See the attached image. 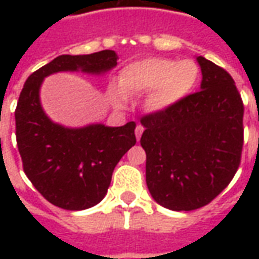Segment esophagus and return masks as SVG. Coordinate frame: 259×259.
Masks as SVG:
<instances>
[{
    "label": "esophagus",
    "mask_w": 259,
    "mask_h": 259,
    "mask_svg": "<svg viewBox=\"0 0 259 259\" xmlns=\"http://www.w3.org/2000/svg\"><path fill=\"white\" fill-rule=\"evenodd\" d=\"M143 132H144V126H141V124H137L136 126V139H137V141L140 140L141 135H143Z\"/></svg>",
    "instance_id": "esophagus-1"
}]
</instances>
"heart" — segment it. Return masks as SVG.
Wrapping results in <instances>:
<instances>
[{
    "label": "heart",
    "mask_w": 259,
    "mask_h": 259,
    "mask_svg": "<svg viewBox=\"0 0 259 259\" xmlns=\"http://www.w3.org/2000/svg\"><path fill=\"white\" fill-rule=\"evenodd\" d=\"M200 69L195 62L168 58L139 61L120 72V91L113 93L118 104L126 102V96L136 97L150 93L147 105L152 111L168 109L190 94L197 84Z\"/></svg>",
    "instance_id": "b5f03b06"
}]
</instances>
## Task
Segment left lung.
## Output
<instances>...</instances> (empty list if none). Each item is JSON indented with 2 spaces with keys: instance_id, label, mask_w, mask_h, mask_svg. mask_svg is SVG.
I'll list each match as a JSON object with an SVG mask.
<instances>
[{
  "instance_id": "obj_1",
  "label": "left lung",
  "mask_w": 259,
  "mask_h": 259,
  "mask_svg": "<svg viewBox=\"0 0 259 259\" xmlns=\"http://www.w3.org/2000/svg\"><path fill=\"white\" fill-rule=\"evenodd\" d=\"M197 61L201 90L140 119L148 190L172 211H193L221 194L239 169L244 143V105L233 77L204 57Z\"/></svg>"
}]
</instances>
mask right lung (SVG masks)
Here are the masks:
<instances>
[{"label":"right lung","mask_w":259,"mask_h":259,"mask_svg":"<svg viewBox=\"0 0 259 259\" xmlns=\"http://www.w3.org/2000/svg\"><path fill=\"white\" fill-rule=\"evenodd\" d=\"M115 51L61 55L27 77L15 109L16 144L26 176L54 205L81 211L105 197L116 163L136 144V123L68 129L53 123L40 105L42 79L62 70L102 73L116 66Z\"/></svg>","instance_id":"obj_1"}]
</instances>
